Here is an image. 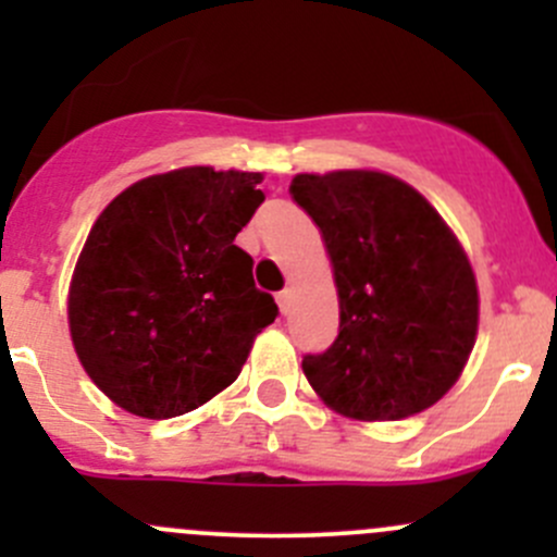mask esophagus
Masks as SVG:
<instances>
[{"mask_svg":"<svg viewBox=\"0 0 557 557\" xmlns=\"http://www.w3.org/2000/svg\"><path fill=\"white\" fill-rule=\"evenodd\" d=\"M277 305H280V312L288 314V310H290V290H280Z\"/></svg>","mask_w":557,"mask_h":557,"instance_id":"obj_1","label":"esophagus"}]
</instances>
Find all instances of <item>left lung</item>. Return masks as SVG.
<instances>
[{
    "label": "left lung",
    "mask_w": 557,
    "mask_h": 557,
    "mask_svg": "<svg viewBox=\"0 0 557 557\" xmlns=\"http://www.w3.org/2000/svg\"><path fill=\"white\" fill-rule=\"evenodd\" d=\"M290 196L323 234L339 294V336L301 361L314 393L352 420L429 409L476 339L480 296L463 247L393 174H296Z\"/></svg>",
    "instance_id": "left-lung-1"
}]
</instances>
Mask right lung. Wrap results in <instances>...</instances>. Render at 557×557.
<instances>
[{"label":"right lung","mask_w":557,"mask_h":557,"mask_svg":"<svg viewBox=\"0 0 557 557\" xmlns=\"http://www.w3.org/2000/svg\"><path fill=\"white\" fill-rule=\"evenodd\" d=\"M261 174L185 166L128 185L94 223L70 285V334L88 377L126 412L177 418L243 372L277 305L234 237Z\"/></svg>","instance_id":"1"}]
</instances>
